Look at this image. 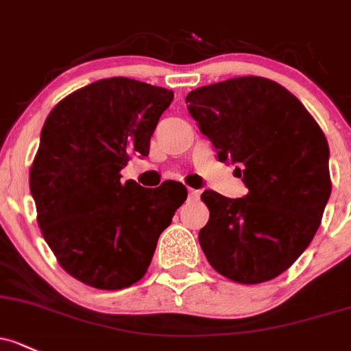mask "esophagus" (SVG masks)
Here are the masks:
<instances>
[{
    "label": "esophagus",
    "instance_id": "obj_1",
    "mask_svg": "<svg viewBox=\"0 0 351 351\" xmlns=\"http://www.w3.org/2000/svg\"><path fill=\"white\" fill-rule=\"evenodd\" d=\"M200 193H202L200 190H193V188H190V190H188V200H198V198H200Z\"/></svg>",
    "mask_w": 351,
    "mask_h": 351
}]
</instances>
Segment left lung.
Listing matches in <instances>:
<instances>
[{
    "label": "left lung",
    "instance_id": "obj_1",
    "mask_svg": "<svg viewBox=\"0 0 351 351\" xmlns=\"http://www.w3.org/2000/svg\"><path fill=\"white\" fill-rule=\"evenodd\" d=\"M188 112L232 161L249 193L227 198L205 190L210 210L198 234L219 274L241 284L271 281L315 237L331 193L330 147L300 99L274 80L235 77L186 95Z\"/></svg>",
    "mask_w": 351,
    "mask_h": 351
}]
</instances>
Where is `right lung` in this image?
Returning <instances> with one entry per match:
<instances>
[{"mask_svg": "<svg viewBox=\"0 0 351 351\" xmlns=\"http://www.w3.org/2000/svg\"><path fill=\"white\" fill-rule=\"evenodd\" d=\"M173 101L168 88L110 77L72 92L47 117L29 169L43 239L72 278L95 289L132 286L146 274L161 232L186 200L182 183L121 182Z\"/></svg>", "mask_w": 351, "mask_h": 351, "instance_id": "obj_1", "label": "right lung"}]
</instances>
